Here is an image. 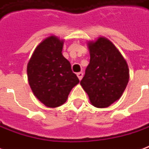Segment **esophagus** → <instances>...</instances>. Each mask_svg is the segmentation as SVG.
Here are the masks:
<instances>
[{"mask_svg": "<svg viewBox=\"0 0 149 149\" xmlns=\"http://www.w3.org/2000/svg\"><path fill=\"white\" fill-rule=\"evenodd\" d=\"M83 75L84 74H83V72H78L77 73V77L80 81H81V79H82V77H83Z\"/></svg>", "mask_w": 149, "mask_h": 149, "instance_id": "1", "label": "esophagus"}]
</instances>
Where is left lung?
I'll return each mask as SVG.
<instances>
[{
    "instance_id": "8db88e82",
    "label": "left lung",
    "mask_w": 149,
    "mask_h": 149,
    "mask_svg": "<svg viewBox=\"0 0 149 149\" xmlns=\"http://www.w3.org/2000/svg\"><path fill=\"white\" fill-rule=\"evenodd\" d=\"M90 61L81 81L91 103L107 108L119 100L127 86L129 70L115 45L104 37L88 43Z\"/></svg>"
}]
</instances>
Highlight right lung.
I'll return each mask as SVG.
<instances>
[{
    "label": "right lung",
    "mask_w": 149,
    "mask_h": 149,
    "mask_svg": "<svg viewBox=\"0 0 149 149\" xmlns=\"http://www.w3.org/2000/svg\"><path fill=\"white\" fill-rule=\"evenodd\" d=\"M62 48L63 40L54 36L46 38L36 48L27 66L29 83L34 95L49 108L62 105L80 81L62 55Z\"/></svg>",
    "instance_id": "add662e5"
}]
</instances>
